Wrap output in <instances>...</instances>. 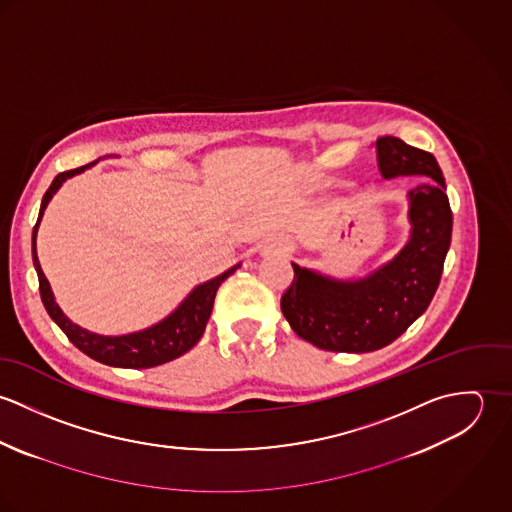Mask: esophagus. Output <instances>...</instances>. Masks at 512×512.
Instances as JSON below:
<instances>
[{
	"instance_id": "34e87169",
	"label": "esophagus",
	"mask_w": 512,
	"mask_h": 512,
	"mask_svg": "<svg viewBox=\"0 0 512 512\" xmlns=\"http://www.w3.org/2000/svg\"><path fill=\"white\" fill-rule=\"evenodd\" d=\"M262 252H272V254H290L292 252V244L284 238H270L266 240Z\"/></svg>"
}]
</instances>
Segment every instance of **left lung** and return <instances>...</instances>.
Wrapping results in <instances>:
<instances>
[{
	"label": "left lung",
	"instance_id": "left-lung-1",
	"mask_svg": "<svg viewBox=\"0 0 512 512\" xmlns=\"http://www.w3.org/2000/svg\"><path fill=\"white\" fill-rule=\"evenodd\" d=\"M376 161L384 179H426L408 193L412 232L406 246L355 282L292 264V286L280 301L295 335L323 351L370 353L390 345L428 309L441 280L453 217L436 157L384 136L376 140Z\"/></svg>",
	"mask_w": 512,
	"mask_h": 512
}]
</instances>
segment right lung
Returning a JSON list of instances; mask_svg holds the SVG:
<instances>
[{
  "label": "right lung",
  "instance_id": "right-lung-1",
  "mask_svg": "<svg viewBox=\"0 0 512 512\" xmlns=\"http://www.w3.org/2000/svg\"><path fill=\"white\" fill-rule=\"evenodd\" d=\"M96 161L76 167L71 171L59 173L53 179L47 193L43 195L39 219L33 226V238H31V252H33V264H35V270L39 276L41 301H43L47 313L51 315V319L63 329V333L69 337V341L73 343L74 347L102 365L120 366V368H151V366L169 363V361L185 355L189 349H193L199 343V339L205 333L207 321L211 317L215 295H217L220 284L230 274H234L240 268V264L232 266L230 270L220 274L219 278L197 286L169 317H165L163 321H159L157 325L144 329V331L120 335V337H104V335L90 333V331L74 325L73 321L61 311V307L57 305V301L53 297L51 286H49V282L41 270L39 258H37L35 238H37V228L43 219V213H45L49 201L53 199V195L59 191V187L69 177H74L76 173H82L84 169L92 167Z\"/></svg>",
  "mask_w": 512,
  "mask_h": 512
}]
</instances>
